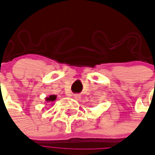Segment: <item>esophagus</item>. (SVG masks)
<instances>
[{
    "instance_id": "1",
    "label": "esophagus",
    "mask_w": 155,
    "mask_h": 155,
    "mask_svg": "<svg viewBox=\"0 0 155 155\" xmlns=\"http://www.w3.org/2000/svg\"><path fill=\"white\" fill-rule=\"evenodd\" d=\"M74 98H75L76 100H79V99L81 98V96H80V95H78V94H75V95H74Z\"/></svg>"
}]
</instances>
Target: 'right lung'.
<instances>
[{"label":"right lung","mask_w":155,"mask_h":155,"mask_svg":"<svg viewBox=\"0 0 155 155\" xmlns=\"http://www.w3.org/2000/svg\"><path fill=\"white\" fill-rule=\"evenodd\" d=\"M57 99V95L55 94H52V95H50L49 97H47L45 98V100L48 103V102H53Z\"/></svg>","instance_id":"obj_1"}]
</instances>
